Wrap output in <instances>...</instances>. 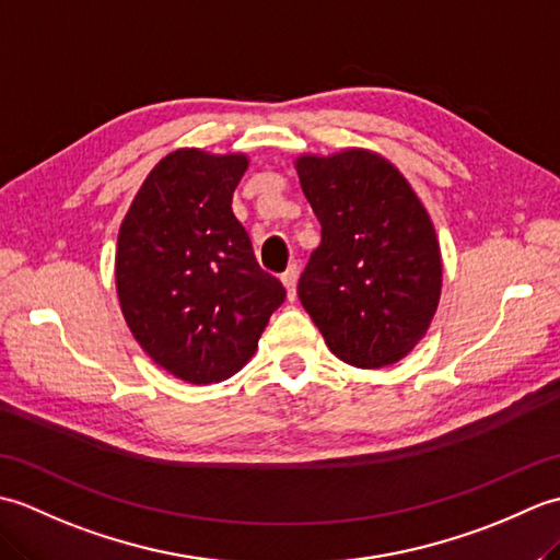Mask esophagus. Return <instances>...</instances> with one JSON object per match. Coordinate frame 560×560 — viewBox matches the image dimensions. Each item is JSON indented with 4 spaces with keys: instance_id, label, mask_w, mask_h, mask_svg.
I'll use <instances>...</instances> for the list:
<instances>
[{
    "instance_id": "obj_1",
    "label": "esophagus",
    "mask_w": 560,
    "mask_h": 560,
    "mask_svg": "<svg viewBox=\"0 0 560 560\" xmlns=\"http://www.w3.org/2000/svg\"><path fill=\"white\" fill-rule=\"evenodd\" d=\"M295 281H299V269H295V267H289L287 271L281 273V283H283V287H287L289 301L295 299Z\"/></svg>"
}]
</instances>
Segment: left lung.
I'll return each mask as SVG.
<instances>
[{
	"label": "left lung",
	"instance_id": "1",
	"mask_svg": "<svg viewBox=\"0 0 560 560\" xmlns=\"http://www.w3.org/2000/svg\"><path fill=\"white\" fill-rule=\"evenodd\" d=\"M323 241L299 299L329 351L355 368H385L419 343L440 303L443 257L421 199L395 165L368 149L295 159Z\"/></svg>",
	"mask_w": 560,
	"mask_h": 560
}]
</instances>
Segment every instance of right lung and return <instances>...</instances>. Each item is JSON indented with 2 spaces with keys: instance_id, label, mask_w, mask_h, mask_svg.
<instances>
[{
  "instance_id": "obj_1",
  "label": "right lung",
  "mask_w": 560,
  "mask_h": 560,
  "mask_svg": "<svg viewBox=\"0 0 560 560\" xmlns=\"http://www.w3.org/2000/svg\"><path fill=\"white\" fill-rule=\"evenodd\" d=\"M247 165L245 153H168L141 183L117 233L125 323L153 363L192 385L241 371L287 299L233 217Z\"/></svg>"
}]
</instances>
